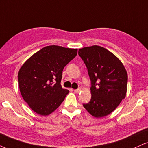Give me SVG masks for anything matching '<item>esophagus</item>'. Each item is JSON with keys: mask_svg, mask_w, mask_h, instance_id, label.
<instances>
[{"mask_svg": "<svg viewBox=\"0 0 148 148\" xmlns=\"http://www.w3.org/2000/svg\"><path fill=\"white\" fill-rule=\"evenodd\" d=\"M81 91V88H77V89H75L74 90V92H75V93H79V92Z\"/></svg>", "mask_w": 148, "mask_h": 148, "instance_id": "obj_1", "label": "esophagus"}]
</instances>
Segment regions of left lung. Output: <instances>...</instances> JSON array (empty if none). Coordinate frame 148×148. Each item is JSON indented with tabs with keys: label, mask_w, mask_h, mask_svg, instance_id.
I'll use <instances>...</instances> for the list:
<instances>
[{
	"label": "left lung",
	"mask_w": 148,
	"mask_h": 148,
	"mask_svg": "<svg viewBox=\"0 0 148 148\" xmlns=\"http://www.w3.org/2000/svg\"><path fill=\"white\" fill-rule=\"evenodd\" d=\"M78 54L88 69L92 85L91 99L84 107L96 118L108 115L126 96L124 66L112 53L97 45L79 49Z\"/></svg>",
	"instance_id": "left-lung-1"
}]
</instances>
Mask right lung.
<instances>
[{"label": "right lung", "instance_id": "1", "mask_svg": "<svg viewBox=\"0 0 148 148\" xmlns=\"http://www.w3.org/2000/svg\"><path fill=\"white\" fill-rule=\"evenodd\" d=\"M77 54V49L51 45L34 53L21 67L20 91L36 113L47 116L62 103L69 92L60 84L62 71Z\"/></svg>", "mask_w": 148, "mask_h": 148}]
</instances>
